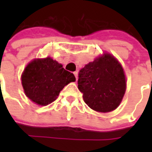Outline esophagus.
<instances>
[{
	"label": "esophagus",
	"mask_w": 152,
	"mask_h": 152,
	"mask_svg": "<svg viewBox=\"0 0 152 152\" xmlns=\"http://www.w3.org/2000/svg\"><path fill=\"white\" fill-rule=\"evenodd\" d=\"M73 74H74V76H75V78H76V81H77V79H78V72H77V71L74 72Z\"/></svg>",
	"instance_id": "34e87169"
}]
</instances>
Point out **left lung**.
<instances>
[{
	"label": "left lung",
	"instance_id": "left-lung-1",
	"mask_svg": "<svg viewBox=\"0 0 152 152\" xmlns=\"http://www.w3.org/2000/svg\"><path fill=\"white\" fill-rule=\"evenodd\" d=\"M78 88L91 109L100 113L113 111L125 93L124 69L113 56L105 54L80 69Z\"/></svg>",
	"mask_w": 152,
	"mask_h": 152
}]
</instances>
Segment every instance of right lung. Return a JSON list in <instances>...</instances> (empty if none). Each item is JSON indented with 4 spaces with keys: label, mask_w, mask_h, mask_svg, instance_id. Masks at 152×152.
I'll list each match as a JSON object with an SVG mask.
<instances>
[{
    "label": "right lung",
    "mask_w": 152,
    "mask_h": 152,
    "mask_svg": "<svg viewBox=\"0 0 152 152\" xmlns=\"http://www.w3.org/2000/svg\"><path fill=\"white\" fill-rule=\"evenodd\" d=\"M74 81L73 73L50 57L31 61L22 75V85L27 96L42 106L54 102L60 91Z\"/></svg>",
    "instance_id": "obj_1"
}]
</instances>
